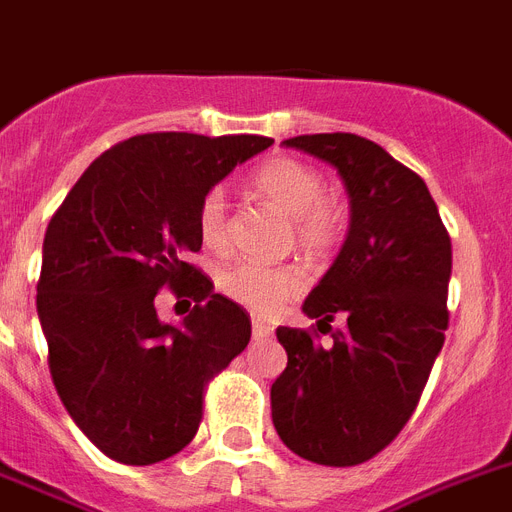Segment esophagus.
Wrapping results in <instances>:
<instances>
[{"instance_id": "esophagus-1", "label": "esophagus", "mask_w": 512, "mask_h": 512, "mask_svg": "<svg viewBox=\"0 0 512 512\" xmlns=\"http://www.w3.org/2000/svg\"><path fill=\"white\" fill-rule=\"evenodd\" d=\"M272 335H274V329L269 327V324L261 322V319H253V340L264 342V340H269Z\"/></svg>"}]
</instances>
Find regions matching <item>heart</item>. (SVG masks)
Returning <instances> with one entry per match:
<instances>
[{"label": "heart", "mask_w": 512, "mask_h": 512, "mask_svg": "<svg viewBox=\"0 0 512 512\" xmlns=\"http://www.w3.org/2000/svg\"><path fill=\"white\" fill-rule=\"evenodd\" d=\"M253 188L274 209L293 219L298 248L306 253H324L335 246L342 232V209L324 196V177L308 164L274 156L253 172ZM198 238L209 251H225L227 246V196L222 188H211L198 204ZM219 290L251 308L256 314H272L293 295L301 293L303 277L293 266H264L238 261L222 269L217 277Z\"/></svg>", "instance_id": "b5f03b06"}]
</instances>
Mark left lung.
I'll list each match as a JSON object with an SVG mask.
<instances>
[{
	"instance_id": "left-lung-1",
	"label": "left lung",
	"mask_w": 512,
	"mask_h": 512,
	"mask_svg": "<svg viewBox=\"0 0 512 512\" xmlns=\"http://www.w3.org/2000/svg\"><path fill=\"white\" fill-rule=\"evenodd\" d=\"M290 149L332 164L350 198L348 238L303 314L329 345L277 329L287 369L272 384V421L295 455L358 466L398 437L416 411L447 329L453 246L416 172L353 133L298 135Z\"/></svg>"
}]
</instances>
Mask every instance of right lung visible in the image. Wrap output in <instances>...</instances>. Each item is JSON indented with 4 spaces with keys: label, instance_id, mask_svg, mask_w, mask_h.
<instances>
[{
    "label": "right lung",
    "instance_id": "obj_1",
    "mask_svg": "<svg viewBox=\"0 0 512 512\" xmlns=\"http://www.w3.org/2000/svg\"><path fill=\"white\" fill-rule=\"evenodd\" d=\"M264 135L146 133L96 159L46 227L36 308L59 400L101 453L151 466L196 437L204 387L251 340L246 308L183 261L201 248L198 204ZM167 284L197 301L155 316Z\"/></svg>",
    "mask_w": 512,
    "mask_h": 512
}]
</instances>
